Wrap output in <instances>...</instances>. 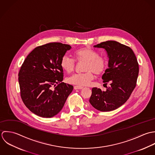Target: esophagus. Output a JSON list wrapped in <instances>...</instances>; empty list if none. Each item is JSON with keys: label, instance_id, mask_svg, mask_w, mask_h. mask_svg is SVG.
<instances>
[{"label": "esophagus", "instance_id": "esophagus-1", "mask_svg": "<svg viewBox=\"0 0 155 155\" xmlns=\"http://www.w3.org/2000/svg\"><path fill=\"white\" fill-rule=\"evenodd\" d=\"M83 88V87L82 86H74V89L77 90V89H82Z\"/></svg>", "mask_w": 155, "mask_h": 155}]
</instances>
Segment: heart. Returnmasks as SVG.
<instances>
[{
  "instance_id": "heart-1",
  "label": "heart",
  "mask_w": 155,
  "mask_h": 155,
  "mask_svg": "<svg viewBox=\"0 0 155 155\" xmlns=\"http://www.w3.org/2000/svg\"><path fill=\"white\" fill-rule=\"evenodd\" d=\"M77 62L84 61L81 73L75 74L66 79V81L71 84L77 86H89L94 78L96 74L103 73L107 66V59L99 56L98 53L91 48L86 47L75 51L74 53ZM75 61L69 56L64 54L61 60V66L62 69L67 73L72 72L75 67Z\"/></svg>"
}]
</instances>
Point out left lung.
<instances>
[{"instance_id": "obj_1", "label": "left lung", "mask_w": 155, "mask_h": 155, "mask_svg": "<svg viewBox=\"0 0 155 155\" xmlns=\"http://www.w3.org/2000/svg\"><path fill=\"white\" fill-rule=\"evenodd\" d=\"M104 48L109 58L108 68L102 78L110 86L105 92L93 87L89 102L101 111L114 110L129 98L137 84L139 66L132 50L117 41H107L93 46Z\"/></svg>"}]
</instances>
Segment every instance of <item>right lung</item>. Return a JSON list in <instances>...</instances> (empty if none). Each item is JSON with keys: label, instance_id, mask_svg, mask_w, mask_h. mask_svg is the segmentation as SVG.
Here are the masks:
<instances>
[{"label": "right lung", "instance_id": "obj_1", "mask_svg": "<svg viewBox=\"0 0 155 155\" xmlns=\"http://www.w3.org/2000/svg\"><path fill=\"white\" fill-rule=\"evenodd\" d=\"M71 48L60 42L46 44L32 50L22 64L18 73L21 97L36 115L45 118L56 116L72 92L73 86L62 82L61 66L62 56ZM53 86L56 87L54 90Z\"/></svg>", "mask_w": 155, "mask_h": 155}]
</instances>
